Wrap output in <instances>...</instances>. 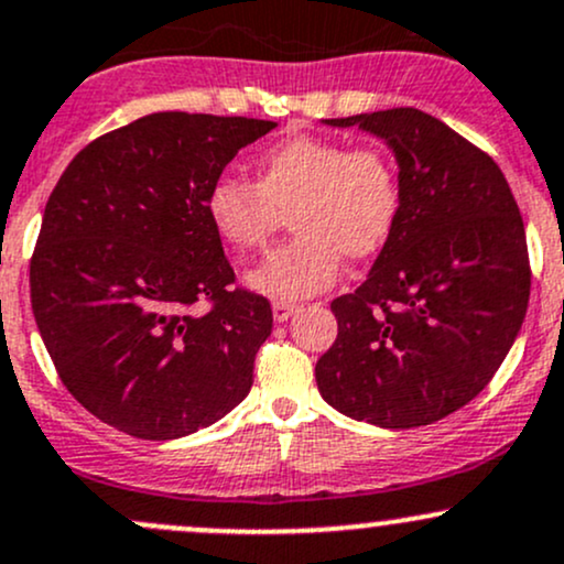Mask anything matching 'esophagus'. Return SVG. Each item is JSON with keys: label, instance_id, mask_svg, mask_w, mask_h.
<instances>
[{"label": "esophagus", "instance_id": "obj_1", "mask_svg": "<svg viewBox=\"0 0 564 564\" xmlns=\"http://www.w3.org/2000/svg\"><path fill=\"white\" fill-rule=\"evenodd\" d=\"M296 311H300V305H296V302H286V300L272 302V318H275L278 324H283V321L292 318Z\"/></svg>", "mask_w": 564, "mask_h": 564}]
</instances>
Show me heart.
Wrapping results in <instances>:
<instances>
[{"instance_id":"heart-1","label":"heart","mask_w":564,"mask_h":564,"mask_svg":"<svg viewBox=\"0 0 564 564\" xmlns=\"http://www.w3.org/2000/svg\"><path fill=\"white\" fill-rule=\"evenodd\" d=\"M257 182L219 176L206 192L214 232L246 257L292 219L296 232L246 283L275 300H302L337 281L345 257L367 262L388 246L401 216V178L380 147L296 135L253 160Z\"/></svg>"}]
</instances>
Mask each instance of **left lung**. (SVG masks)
Returning <instances> with one entry per match:
<instances>
[{
	"label": "left lung",
	"instance_id": "8db88e82",
	"mask_svg": "<svg viewBox=\"0 0 564 564\" xmlns=\"http://www.w3.org/2000/svg\"><path fill=\"white\" fill-rule=\"evenodd\" d=\"M393 152L401 216L367 281L337 296L315 364L324 401L380 429H417L485 391L522 329L528 238L492 158L420 109L324 120Z\"/></svg>",
	"mask_w": 564,
	"mask_h": 564
}]
</instances>
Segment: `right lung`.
<instances>
[{
	"label": "right lung",
	"instance_id": "1",
	"mask_svg": "<svg viewBox=\"0 0 564 564\" xmlns=\"http://www.w3.org/2000/svg\"><path fill=\"white\" fill-rule=\"evenodd\" d=\"M275 122L154 111L72 160L42 216L31 311L69 393L101 423L169 442L251 391L272 332L235 272L206 192ZM213 307L195 314L197 301Z\"/></svg>",
	"mask_w": 564,
	"mask_h": 564
}]
</instances>
